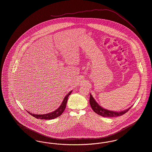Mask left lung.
I'll return each mask as SVG.
<instances>
[{"label": "left lung", "instance_id": "1", "mask_svg": "<svg viewBox=\"0 0 152 152\" xmlns=\"http://www.w3.org/2000/svg\"><path fill=\"white\" fill-rule=\"evenodd\" d=\"M90 104L91 105V108L97 114L101 115L104 117H115L118 116H121L127 113L130 108L132 107L129 108L128 109L121 111V112H116V111H109L107 110H105L100 107L97 102L95 101V100L93 99L92 96L90 94Z\"/></svg>", "mask_w": 152, "mask_h": 152}]
</instances>
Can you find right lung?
Returning <instances> with one entry per match:
<instances>
[{
    "label": "right lung",
    "instance_id": "1",
    "mask_svg": "<svg viewBox=\"0 0 152 152\" xmlns=\"http://www.w3.org/2000/svg\"><path fill=\"white\" fill-rule=\"evenodd\" d=\"M72 91L70 92H69L68 94L65 96V97L64 99V101H62V103L61 104V106L55 111H53L51 113L49 114H43V115H37V114H31L30 113H29L28 111H27L30 115H31L33 117H34L35 118H37V119H54V118H57L58 117H59L64 111L65 108H66V103L68 101V97L71 94Z\"/></svg>",
    "mask_w": 152,
    "mask_h": 152
}]
</instances>
